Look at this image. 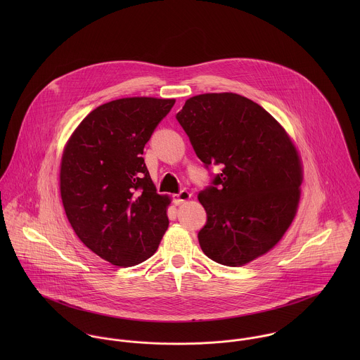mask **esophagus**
Wrapping results in <instances>:
<instances>
[{"mask_svg": "<svg viewBox=\"0 0 360 360\" xmlns=\"http://www.w3.org/2000/svg\"><path fill=\"white\" fill-rule=\"evenodd\" d=\"M191 197H193V194H191L190 191L183 190V191H180L179 194H176V195H174L173 202H174V205H181V204H184L186 201H188Z\"/></svg>", "mask_w": 360, "mask_h": 360, "instance_id": "obj_1", "label": "esophagus"}]
</instances>
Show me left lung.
Wrapping results in <instances>:
<instances>
[{
    "label": "left lung",
    "instance_id": "left-lung-1",
    "mask_svg": "<svg viewBox=\"0 0 360 360\" xmlns=\"http://www.w3.org/2000/svg\"><path fill=\"white\" fill-rule=\"evenodd\" d=\"M176 117L206 166H223L213 186L198 194L207 214L198 233L204 254L231 267L267 254L297 214L304 180L285 129L234 93L191 97Z\"/></svg>",
    "mask_w": 360,
    "mask_h": 360
}]
</instances>
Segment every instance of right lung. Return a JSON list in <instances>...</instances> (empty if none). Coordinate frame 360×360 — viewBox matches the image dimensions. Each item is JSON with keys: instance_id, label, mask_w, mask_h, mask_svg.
<instances>
[{"instance_id": "add662e5", "label": "right lung", "mask_w": 360, "mask_h": 360, "mask_svg": "<svg viewBox=\"0 0 360 360\" xmlns=\"http://www.w3.org/2000/svg\"><path fill=\"white\" fill-rule=\"evenodd\" d=\"M174 98L127 97L100 105L65 144L59 190L80 241L130 267L153 257L167 230L169 195L156 193L143 153Z\"/></svg>"}]
</instances>
